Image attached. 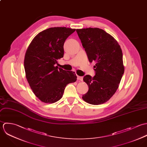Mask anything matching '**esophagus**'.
Instances as JSON below:
<instances>
[{
  "label": "esophagus",
  "instance_id": "esophagus-1",
  "mask_svg": "<svg viewBox=\"0 0 147 147\" xmlns=\"http://www.w3.org/2000/svg\"><path fill=\"white\" fill-rule=\"evenodd\" d=\"M77 80H80V81H83V77H81V76H77Z\"/></svg>",
  "mask_w": 147,
  "mask_h": 147
}]
</instances>
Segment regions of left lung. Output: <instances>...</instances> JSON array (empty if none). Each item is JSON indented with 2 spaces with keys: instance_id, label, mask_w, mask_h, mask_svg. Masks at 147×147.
I'll list each match as a JSON object with an SVG mask.
<instances>
[{
  "instance_id": "obj_1",
  "label": "left lung",
  "mask_w": 147,
  "mask_h": 147,
  "mask_svg": "<svg viewBox=\"0 0 147 147\" xmlns=\"http://www.w3.org/2000/svg\"><path fill=\"white\" fill-rule=\"evenodd\" d=\"M76 31L89 61L96 62L95 76L84 77L88 90L82 99L89 104H103L115 93L124 74L121 49L117 41L104 30L88 28Z\"/></svg>"
}]
</instances>
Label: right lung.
<instances>
[{"label": "right lung", "mask_w": 147, "mask_h": 147, "mask_svg": "<svg viewBox=\"0 0 147 147\" xmlns=\"http://www.w3.org/2000/svg\"><path fill=\"white\" fill-rule=\"evenodd\" d=\"M76 29L53 27L38 33L26 51L24 65L26 77L34 95L41 102L53 103L63 95L67 85L75 82L74 71L58 67L63 57V44Z\"/></svg>", "instance_id": "1"}]
</instances>
